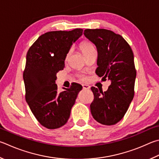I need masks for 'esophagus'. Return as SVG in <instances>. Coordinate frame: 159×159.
Wrapping results in <instances>:
<instances>
[{
    "mask_svg": "<svg viewBox=\"0 0 159 159\" xmlns=\"http://www.w3.org/2000/svg\"><path fill=\"white\" fill-rule=\"evenodd\" d=\"M82 86H83V88L85 89H88L90 88V87H89V85H86V84H83V85H82Z\"/></svg>",
    "mask_w": 159,
    "mask_h": 159,
    "instance_id": "34e87169",
    "label": "esophagus"
}]
</instances>
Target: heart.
Wrapping results in <instances>:
<instances>
[{
  "label": "heart",
  "instance_id": "1",
  "mask_svg": "<svg viewBox=\"0 0 159 159\" xmlns=\"http://www.w3.org/2000/svg\"><path fill=\"white\" fill-rule=\"evenodd\" d=\"M80 49H81V51H82V53L83 54V56H85V54L88 53L89 52L94 50V48L90 42L85 41V42H82L81 44H80ZM80 79L85 80V78L84 76H80Z\"/></svg>",
  "mask_w": 159,
  "mask_h": 159
}]
</instances>
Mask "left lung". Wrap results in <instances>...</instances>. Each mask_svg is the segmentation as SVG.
<instances>
[{
	"label": "left lung",
	"mask_w": 159,
	"mask_h": 159,
	"mask_svg": "<svg viewBox=\"0 0 159 159\" xmlns=\"http://www.w3.org/2000/svg\"><path fill=\"white\" fill-rule=\"evenodd\" d=\"M83 34L97 47V75L111 81L106 92L91 88L94 94L91 113L102 125H115L125 116L134 97V53L127 42L111 30L85 29Z\"/></svg>",
	"instance_id": "1"
}]
</instances>
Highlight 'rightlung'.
Returning a JSON list of instances; mask_svg holds the SVG:
<instances>
[{"label":"right lung","instance_id":"1","mask_svg":"<svg viewBox=\"0 0 159 159\" xmlns=\"http://www.w3.org/2000/svg\"><path fill=\"white\" fill-rule=\"evenodd\" d=\"M83 29L51 31L39 37L28 51L23 74L25 100L37 121L49 129L65 125L70 116L82 86L72 83L58 92L56 74L65 67L71 46L83 34Z\"/></svg>","mask_w":159,"mask_h":159}]
</instances>
